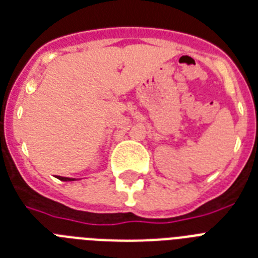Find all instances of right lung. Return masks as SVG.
Instances as JSON below:
<instances>
[{"mask_svg":"<svg viewBox=\"0 0 258 258\" xmlns=\"http://www.w3.org/2000/svg\"><path fill=\"white\" fill-rule=\"evenodd\" d=\"M57 179L64 180V182H68V180H74L72 178H66V176H57Z\"/></svg>","mask_w":258,"mask_h":258,"instance_id":"obj_1","label":"right lung"}]
</instances>
